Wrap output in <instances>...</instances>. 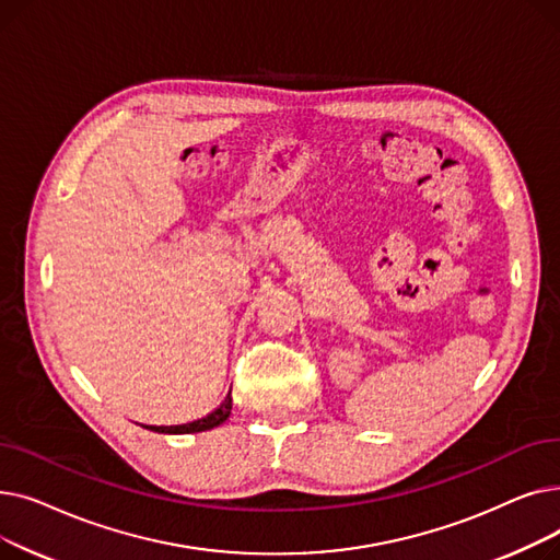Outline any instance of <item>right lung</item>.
Instances as JSON below:
<instances>
[{"instance_id": "right-lung-1", "label": "right lung", "mask_w": 560, "mask_h": 560, "mask_svg": "<svg viewBox=\"0 0 560 560\" xmlns=\"http://www.w3.org/2000/svg\"><path fill=\"white\" fill-rule=\"evenodd\" d=\"M231 413V397L226 395V399L215 408L211 410L209 416H203L199 420H192L188 424H174V427H154V424H147L144 429L150 431H159V433H197V431H209L213 427H220Z\"/></svg>"}]
</instances>
